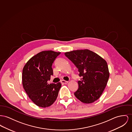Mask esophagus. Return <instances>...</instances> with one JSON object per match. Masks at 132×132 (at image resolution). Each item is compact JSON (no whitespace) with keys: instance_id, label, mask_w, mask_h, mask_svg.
<instances>
[{"instance_id":"obj_1","label":"esophagus","mask_w":132,"mask_h":132,"mask_svg":"<svg viewBox=\"0 0 132 132\" xmlns=\"http://www.w3.org/2000/svg\"><path fill=\"white\" fill-rule=\"evenodd\" d=\"M61 82L62 84H67L68 83V81H66V80H62Z\"/></svg>"}]
</instances>
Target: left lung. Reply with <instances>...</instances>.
I'll return each mask as SVG.
<instances>
[{"mask_svg":"<svg viewBox=\"0 0 132 132\" xmlns=\"http://www.w3.org/2000/svg\"><path fill=\"white\" fill-rule=\"evenodd\" d=\"M76 66L81 77L76 97L85 104L94 103L100 98L110 76L107 62L96 53L88 49L64 53Z\"/></svg>","mask_w":132,"mask_h":132,"instance_id":"obj_1","label":"left lung"}]
</instances>
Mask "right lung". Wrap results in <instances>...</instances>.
<instances>
[{"label":"right lung","instance_id":"right-lung-1","mask_svg":"<svg viewBox=\"0 0 132 132\" xmlns=\"http://www.w3.org/2000/svg\"><path fill=\"white\" fill-rule=\"evenodd\" d=\"M61 53L44 51L30 58L24 65L22 86L29 98L39 107L46 108L55 101L62 84H48L53 75L52 64Z\"/></svg>","mask_w":132,"mask_h":132}]
</instances>
